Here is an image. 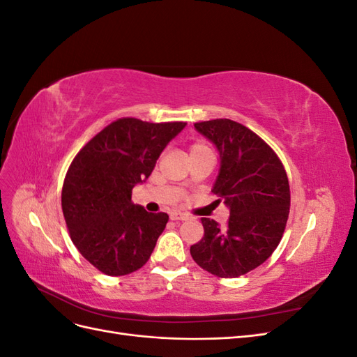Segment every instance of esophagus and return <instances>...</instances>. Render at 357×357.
I'll list each match as a JSON object with an SVG mask.
<instances>
[{
  "label": "esophagus",
  "instance_id": "34e87169",
  "mask_svg": "<svg viewBox=\"0 0 357 357\" xmlns=\"http://www.w3.org/2000/svg\"><path fill=\"white\" fill-rule=\"evenodd\" d=\"M169 218L171 220H188V214H183L180 211H171L169 213Z\"/></svg>",
  "mask_w": 357,
  "mask_h": 357
}]
</instances>
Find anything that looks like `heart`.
Here are the masks:
<instances>
[{
    "label": "heart",
    "mask_w": 357,
    "mask_h": 357,
    "mask_svg": "<svg viewBox=\"0 0 357 357\" xmlns=\"http://www.w3.org/2000/svg\"><path fill=\"white\" fill-rule=\"evenodd\" d=\"M208 147L205 146V144H202V143H195V144H192L190 146V156L192 155H197V153H201V152H208Z\"/></svg>",
    "instance_id": "1"
}]
</instances>
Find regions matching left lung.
I'll list each match as a JSON object with an SVG mask.
<instances>
[{"mask_svg": "<svg viewBox=\"0 0 357 357\" xmlns=\"http://www.w3.org/2000/svg\"><path fill=\"white\" fill-rule=\"evenodd\" d=\"M195 129L218 149L220 169L211 192L231 215L226 228L204 218V236L190 255L214 275L240 277L262 265L282 240L290 207L287 174L274 150L238 122L214 119Z\"/></svg>", "mask_w": 357, "mask_h": 357, "instance_id": "1", "label": "left lung"}]
</instances>
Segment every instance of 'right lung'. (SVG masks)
I'll return each instance as SVG.
<instances>
[{
	"instance_id": "1",
	"label": "right lung",
	"mask_w": 357,
	"mask_h": 357,
	"mask_svg": "<svg viewBox=\"0 0 357 357\" xmlns=\"http://www.w3.org/2000/svg\"><path fill=\"white\" fill-rule=\"evenodd\" d=\"M185 122L149 123L123 117L105 126L74 158L62 186V211L82 256L107 275L142 268L164 232L168 214L131 201Z\"/></svg>"
}]
</instances>
